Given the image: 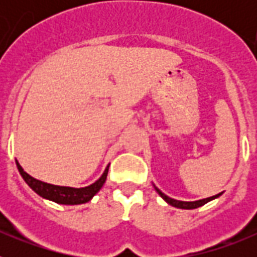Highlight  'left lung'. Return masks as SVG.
I'll return each instance as SVG.
<instances>
[{"mask_svg": "<svg viewBox=\"0 0 257 257\" xmlns=\"http://www.w3.org/2000/svg\"><path fill=\"white\" fill-rule=\"evenodd\" d=\"M154 189L157 190V193H158V194H160V196L162 197V198L165 199L167 203H169V205L174 206V207H176V208H183V210H193V208H198V207H201V206L206 205L207 202L212 201V199L219 198V197L222 194V192H221V193H219V194H216V196L208 197V198H203V199H199V201H193V202H185V201H178V199L170 198L169 196H166L165 193L161 192V190L158 189L156 185H154Z\"/></svg>", "mask_w": 257, "mask_h": 257, "instance_id": "1", "label": "left lung"}]
</instances>
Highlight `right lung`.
<instances>
[{
	"instance_id": "right-lung-1",
	"label": "right lung",
	"mask_w": 257,
	"mask_h": 257,
	"mask_svg": "<svg viewBox=\"0 0 257 257\" xmlns=\"http://www.w3.org/2000/svg\"><path fill=\"white\" fill-rule=\"evenodd\" d=\"M17 167L18 170H19L20 175H22V178L24 179V181L28 184L29 188H31L33 192L37 193L38 196L42 197V198L55 202V203H59V205H82V203H86V202L90 201V199H91L104 185L109 170L108 165L100 178L97 179L95 183H92L91 185H88V187L72 188L60 187V185H52V184L44 183V181L32 178L31 175L27 174V172L23 170V167L19 165L18 161Z\"/></svg>"
}]
</instances>
